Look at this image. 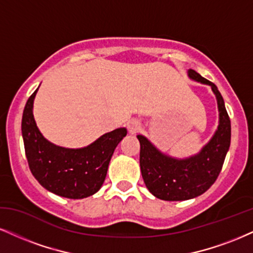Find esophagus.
Here are the masks:
<instances>
[{
	"label": "esophagus",
	"mask_w": 253,
	"mask_h": 253,
	"mask_svg": "<svg viewBox=\"0 0 253 253\" xmlns=\"http://www.w3.org/2000/svg\"><path fill=\"white\" fill-rule=\"evenodd\" d=\"M127 130H129V132L133 135V133H136L137 131H139L141 130V123H139L137 120H131L127 122Z\"/></svg>",
	"instance_id": "34e87169"
}]
</instances>
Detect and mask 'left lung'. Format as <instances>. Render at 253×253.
Masks as SVG:
<instances>
[{
  "label": "left lung",
  "instance_id": "1",
  "mask_svg": "<svg viewBox=\"0 0 253 253\" xmlns=\"http://www.w3.org/2000/svg\"><path fill=\"white\" fill-rule=\"evenodd\" d=\"M196 82L211 86L217 98L219 124L208 144L191 157H171L158 150L148 138L137 136L141 144L139 165L144 183L155 197L163 201H186L201 196L216 182L231 142V122L219 90L195 70L188 71Z\"/></svg>",
  "mask_w": 253,
  "mask_h": 253
}]
</instances>
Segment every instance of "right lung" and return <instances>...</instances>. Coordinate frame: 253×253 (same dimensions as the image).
<instances>
[{
	"mask_svg": "<svg viewBox=\"0 0 253 253\" xmlns=\"http://www.w3.org/2000/svg\"><path fill=\"white\" fill-rule=\"evenodd\" d=\"M37 90L27 101L22 116V137L31 173L43 188L61 197H89L104 183L112 154L126 136V129L118 127L104 133L85 148L52 144L41 133L33 115Z\"/></svg>",
	"mask_w": 253,
	"mask_h": 253,
	"instance_id": "obj_1",
	"label": "right lung"
}]
</instances>
